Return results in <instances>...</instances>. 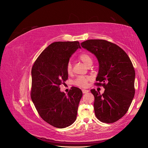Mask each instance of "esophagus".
Wrapping results in <instances>:
<instances>
[{
	"mask_svg": "<svg viewBox=\"0 0 148 148\" xmlns=\"http://www.w3.org/2000/svg\"><path fill=\"white\" fill-rule=\"evenodd\" d=\"M82 92L83 94H86L89 92V90H88V89H82Z\"/></svg>",
	"mask_w": 148,
	"mask_h": 148,
	"instance_id": "obj_1",
	"label": "esophagus"
}]
</instances>
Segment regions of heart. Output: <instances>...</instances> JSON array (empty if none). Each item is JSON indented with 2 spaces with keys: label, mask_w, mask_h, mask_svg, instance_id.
<instances>
[{
  "label": "heart",
  "mask_w": 148,
  "mask_h": 148,
  "mask_svg": "<svg viewBox=\"0 0 148 148\" xmlns=\"http://www.w3.org/2000/svg\"><path fill=\"white\" fill-rule=\"evenodd\" d=\"M79 59L80 60H82L83 63L89 66L92 64V59L91 57L89 56L87 53H82L79 56ZM66 70L67 73L69 74L71 73L72 72V66L70 62H68L66 64ZM90 77H85V76H79L77 78H76L73 84L75 86H77L80 88H86L88 86V82L90 81Z\"/></svg>",
  "instance_id": "heart-1"
}]
</instances>
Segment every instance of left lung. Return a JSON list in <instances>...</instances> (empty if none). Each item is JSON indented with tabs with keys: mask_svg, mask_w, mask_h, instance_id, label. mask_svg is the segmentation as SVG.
I'll list each match as a JSON object with an SVG mask.
<instances>
[{
	"mask_svg": "<svg viewBox=\"0 0 148 148\" xmlns=\"http://www.w3.org/2000/svg\"><path fill=\"white\" fill-rule=\"evenodd\" d=\"M82 47L94 53L99 62L97 86L105 88L101 95L95 89L94 109L101 122L112 123L127 113L135 96V71L131 60L122 48L103 39H89Z\"/></svg>",
	"mask_w": 148,
	"mask_h": 148,
	"instance_id": "1",
	"label": "left lung"
}]
</instances>
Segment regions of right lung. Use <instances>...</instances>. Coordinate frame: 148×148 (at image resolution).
<instances>
[{
	"mask_svg": "<svg viewBox=\"0 0 148 148\" xmlns=\"http://www.w3.org/2000/svg\"><path fill=\"white\" fill-rule=\"evenodd\" d=\"M78 48V41L51 44L36 60L31 69V97L41 117L52 126L64 128L76 120L81 89L71 87L67 95L60 85L68 79L66 64Z\"/></svg>",
	"mask_w": 148,
	"mask_h": 148,
	"instance_id": "right-lung-1",
	"label": "right lung"
}]
</instances>
